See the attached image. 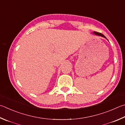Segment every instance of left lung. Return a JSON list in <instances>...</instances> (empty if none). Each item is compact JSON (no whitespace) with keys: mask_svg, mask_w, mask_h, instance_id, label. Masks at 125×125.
<instances>
[{"mask_svg":"<svg viewBox=\"0 0 125 125\" xmlns=\"http://www.w3.org/2000/svg\"><path fill=\"white\" fill-rule=\"evenodd\" d=\"M94 34H96V35H99V36H101V37H104V38H106V37H105V36H104V35L103 34H102V33H101L97 32V31H94Z\"/></svg>","mask_w":125,"mask_h":125,"instance_id":"left-lung-1","label":"left lung"}]
</instances>
